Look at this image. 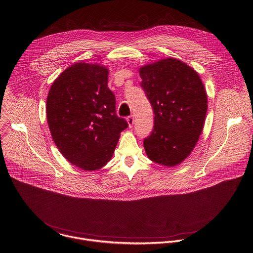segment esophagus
Masks as SVG:
<instances>
[{
    "mask_svg": "<svg viewBox=\"0 0 253 253\" xmlns=\"http://www.w3.org/2000/svg\"><path fill=\"white\" fill-rule=\"evenodd\" d=\"M127 122H128V124H129V127H130V128H132V127H133V125H134V123H135L134 115H130V116H128V117H127Z\"/></svg>",
    "mask_w": 253,
    "mask_h": 253,
    "instance_id": "obj_1",
    "label": "esophagus"
}]
</instances>
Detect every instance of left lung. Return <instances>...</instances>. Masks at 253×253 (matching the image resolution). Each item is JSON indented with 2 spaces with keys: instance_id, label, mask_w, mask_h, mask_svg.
I'll return each instance as SVG.
<instances>
[{
  "instance_id": "obj_1",
  "label": "left lung",
  "mask_w": 253,
  "mask_h": 253,
  "mask_svg": "<svg viewBox=\"0 0 253 253\" xmlns=\"http://www.w3.org/2000/svg\"><path fill=\"white\" fill-rule=\"evenodd\" d=\"M140 76L154 113L145 150L153 162L175 166L192 152L202 134L207 110L202 80L196 70L172 57L143 66Z\"/></svg>"
}]
</instances>
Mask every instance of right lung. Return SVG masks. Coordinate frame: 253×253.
<instances>
[{"label": "right lung", "instance_id": "obj_1", "mask_svg": "<svg viewBox=\"0 0 253 253\" xmlns=\"http://www.w3.org/2000/svg\"><path fill=\"white\" fill-rule=\"evenodd\" d=\"M107 75L99 64L77 62L54 80L47 99L55 146L70 163L86 171L101 169L111 159L120 133L128 127L116 114Z\"/></svg>", "mask_w": 253, "mask_h": 253}]
</instances>
